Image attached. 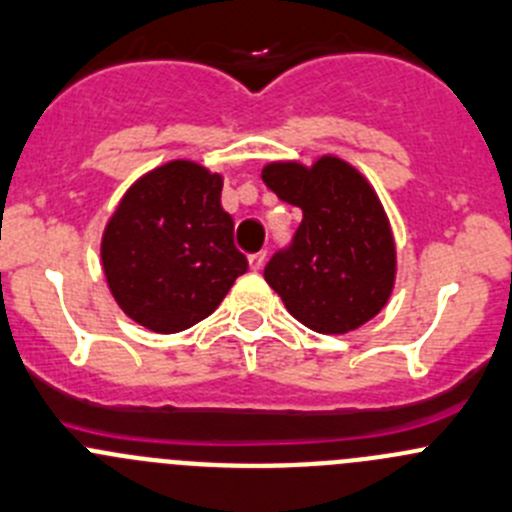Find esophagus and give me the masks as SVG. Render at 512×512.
<instances>
[{
	"label": "esophagus",
	"instance_id": "esophagus-1",
	"mask_svg": "<svg viewBox=\"0 0 512 512\" xmlns=\"http://www.w3.org/2000/svg\"><path fill=\"white\" fill-rule=\"evenodd\" d=\"M265 257H267V252H265V250L252 252V255L247 257V262H250V270H260V267L265 265Z\"/></svg>",
	"mask_w": 512,
	"mask_h": 512
}]
</instances>
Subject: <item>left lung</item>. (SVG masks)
<instances>
[{
  "instance_id": "obj_1",
  "label": "left lung",
  "mask_w": 512,
  "mask_h": 512,
  "mask_svg": "<svg viewBox=\"0 0 512 512\" xmlns=\"http://www.w3.org/2000/svg\"><path fill=\"white\" fill-rule=\"evenodd\" d=\"M262 182L302 210L290 247L265 267L267 285L287 312L322 335H342L372 320L390 300L398 257L370 182L332 155L312 167L270 162Z\"/></svg>"
}]
</instances>
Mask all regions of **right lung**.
Instances as JSON below:
<instances>
[{"label":"right lung","instance_id":"add662e5","mask_svg":"<svg viewBox=\"0 0 512 512\" xmlns=\"http://www.w3.org/2000/svg\"><path fill=\"white\" fill-rule=\"evenodd\" d=\"M222 175L172 160L124 192L102 235V267L127 317L152 332L187 330L217 310L247 257L222 210Z\"/></svg>","mask_w":512,"mask_h":512}]
</instances>
